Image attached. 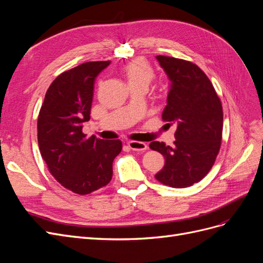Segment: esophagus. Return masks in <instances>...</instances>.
<instances>
[{
    "instance_id": "1",
    "label": "esophagus",
    "mask_w": 263,
    "mask_h": 263,
    "mask_svg": "<svg viewBox=\"0 0 263 263\" xmlns=\"http://www.w3.org/2000/svg\"><path fill=\"white\" fill-rule=\"evenodd\" d=\"M127 145L135 151H144L148 148V146L145 144V142H141V141H128L127 142Z\"/></svg>"
}]
</instances>
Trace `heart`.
I'll list each match as a JSON object with an SVG mask.
<instances>
[{
    "mask_svg": "<svg viewBox=\"0 0 263 263\" xmlns=\"http://www.w3.org/2000/svg\"><path fill=\"white\" fill-rule=\"evenodd\" d=\"M124 74L129 85H146L154 80L155 72L144 59H135L124 67Z\"/></svg>",
    "mask_w": 263,
    "mask_h": 263,
    "instance_id": "obj_1",
    "label": "heart"
}]
</instances>
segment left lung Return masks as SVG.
<instances>
[{
	"instance_id": "1",
	"label": "left lung",
	"mask_w": 263,
	"mask_h": 263,
	"mask_svg": "<svg viewBox=\"0 0 263 263\" xmlns=\"http://www.w3.org/2000/svg\"><path fill=\"white\" fill-rule=\"evenodd\" d=\"M170 85L163 121L177 125L174 146L150 142V149L164 157L156 179L171 187H187L201 181L215 162L220 148L222 107L212 82L194 63L157 55Z\"/></svg>"
}]
</instances>
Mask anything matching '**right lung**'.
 <instances>
[{
	"label": "right lung",
	"mask_w": 263,
	"mask_h": 263,
	"mask_svg": "<svg viewBox=\"0 0 263 263\" xmlns=\"http://www.w3.org/2000/svg\"><path fill=\"white\" fill-rule=\"evenodd\" d=\"M110 61L85 62L54 79L39 112L38 145L47 166L62 186L90 194L108 184L121 140H103L82 133L90 121L94 82Z\"/></svg>",
	"instance_id": "obj_1"
}]
</instances>
